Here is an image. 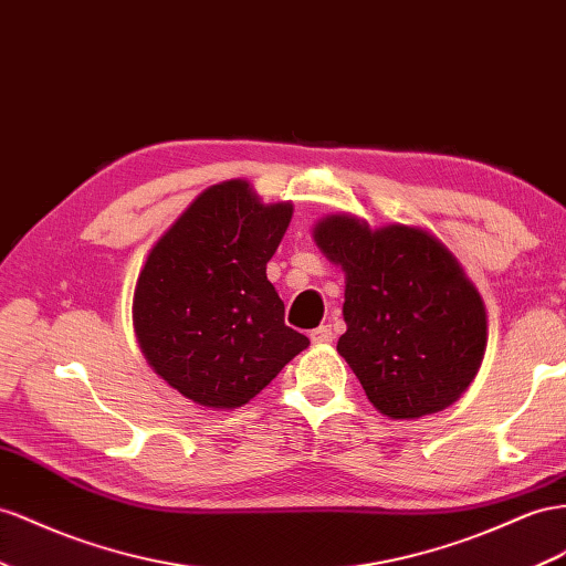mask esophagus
Here are the masks:
<instances>
[{"mask_svg":"<svg viewBox=\"0 0 566 566\" xmlns=\"http://www.w3.org/2000/svg\"><path fill=\"white\" fill-rule=\"evenodd\" d=\"M310 338H312V343H316V345H328V343H333V328L331 326H318V328H314L312 333H310Z\"/></svg>","mask_w":566,"mask_h":566,"instance_id":"esophagus-1","label":"esophagus"}]
</instances>
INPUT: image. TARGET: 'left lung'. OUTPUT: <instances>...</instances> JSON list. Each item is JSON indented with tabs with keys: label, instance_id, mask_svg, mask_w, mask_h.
Here are the masks:
<instances>
[{
	"label": "left lung",
	"instance_id": "1",
	"mask_svg": "<svg viewBox=\"0 0 566 566\" xmlns=\"http://www.w3.org/2000/svg\"><path fill=\"white\" fill-rule=\"evenodd\" d=\"M314 240L347 276L338 353L374 407L390 419L450 407L481 366L485 310L448 248L421 228L371 231L347 213L321 221Z\"/></svg>",
	"mask_w": 566,
	"mask_h": 566
}]
</instances>
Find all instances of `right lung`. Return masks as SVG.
<instances>
[{"instance_id": "right-lung-1", "label": "right lung", "mask_w": 566, "mask_h": 566, "mask_svg": "<svg viewBox=\"0 0 566 566\" xmlns=\"http://www.w3.org/2000/svg\"><path fill=\"white\" fill-rule=\"evenodd\" d=\"M293 205H262L245 180L205 190L151 248L133 300L155 371L188 400L235 409L310 340L285 326L266 279Z\"/></svg>"}]
</instances>
